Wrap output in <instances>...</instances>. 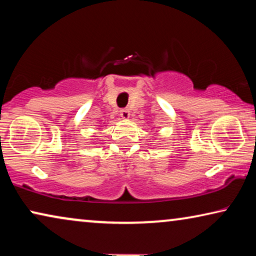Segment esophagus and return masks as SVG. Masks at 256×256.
I'll use <instances>...</instances> for the list:
<instances>
[{"mask_svg":"<svg viewBox=\"0 0 256 256\" xmlns=\"http://www.w3.org/2000/svg\"><path fill=\"white\" fill-rule=\"evenodd\" d=\"M129 115H130V113H129V110H127V108H124V110H120V116L122 118H128Z\"/></svg>","mask_w":256,"mask_h":256,"instance_id":"34e87169","label":"esophagus"}]
</instances>
